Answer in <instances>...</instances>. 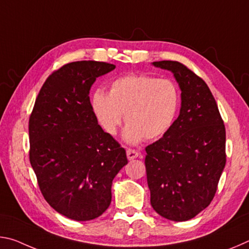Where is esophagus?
I'll return each mask as SVG.
<instances>
[{"instance_id":"1","label":"esophagus","mask_w":249,"mask_h":249,"mask_svg":"<svg viewBox=\"0 0 249 249\" xmlns=\"http://www.w3.org/2000/svg\"><path fill=\"white\" fill-rule=\"evenodd\" d=\"M126 155H127L128 160H133V159H136L138 156H140V153L135 149H128L127 151H126Z\"/></svg>"}]
</instances>
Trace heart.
<instances>
[{"label":"heart","mask_w":249,"mask_h":249,"mask_svg":"<svg viewBox=\"0 0 249 249\" xmlns=\"http://www.w3.org/2000/svg\"><path fill=\"white\" fill-rule=\"evenodd\" d=\"M179 103L174 82L144 74L123 75L111 82L108 94L95 90L91 96L96 120L109 135L116 134L125 113L127 125L123 140L130 145L166 134L175 122Z\"/></svg>","instance_id":"b5f03b06"}]
</instances>
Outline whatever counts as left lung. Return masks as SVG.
<instances>
[{"instance_id": "8db88e82", "label": "left lung", "mask_w": 249, "mask_h": 249, "mask_svg": "<svg viewBox=\"0 0 249 249\" xmlns=\"http://www.w3.org/2000/svg\"><path fill=\"white\" fill-rule=\"evenodd\" d=\"M181 90L178 119L146 147L150 204L167 220H191L210 205L224 170L225 126L208 84L178 61H155Z\"/></svg>"}]
</instances>
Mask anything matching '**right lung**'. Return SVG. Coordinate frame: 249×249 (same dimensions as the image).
Here are the masks:
<instances>
[{"instance_id":"right-lung-1","label":"right lung","mask_w":249,"mask_h":249,"mask_svg":"<svg viewBox=\"0 0 249 249\" xmlns=\"http://www.w3.org/2000/svg\"><path fill=\"white\" fill-rule=\"evenodd\" d=\"M107 62L67 64L46 80L29 119V160L45 200L71 220L99 217L112 200V182L127 165L126 151L99 125L90 102Z\"/></svg>"}]
</instances>
